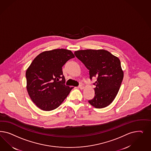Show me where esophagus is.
<instances>
[{"label":"esophagus","mask_w":151,"mask_h":151,"mask_svg":"<svg viewBox=\"0 0 151 151\" xmlns=\"http://www.w3.org/2000/svg\"><path fill=\"white\" fill-rule=\"evenodd\" d=\"M78 87H79V89H84V86H83V85H82V84L79 85Z\"/></svg>","instance_id":"1"}]
</instances>
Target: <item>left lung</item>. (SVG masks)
I'll list each match as a JSON object with an SVG mask.
<instances>
[{
  "mask_svg": "<svg viewBox=\"0 0 151 151\" xmlns=\"http://www.w3.org/2000/svg\"><path fill=\"white\" fill-rule=\"evenodd\" d=\"M74 54L89 70L90 79L97 77L93 84L94 97L88 102L96 108L109 106L116 97L123 78L120 60L104 49L81 50Z\"/></svg>",
  "mask_w": 151,
  "mask_h": 151,
  "instance_id": "left-lung-1",
  "label": "left lung"
}]
</instances>
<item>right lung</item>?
I'll use <instances>...</instances> for the list:
<instances>
[{"mask_svg":"<svg viewBox=\"0 0 151 151\" xmlns=\"http://www.w3.org/2000/svg\"><path fill=\"white\" fill-rule=\"evenodd\" d=\"M67 49H57L38 55L26 71L29 97L40 109L50 111L62 103L72 89L65 85L62 67L74 58Z\"/></svg>","mask_w":151,"mask_h":151,"instance_id":"1","label":"right lung"}]
</instances>
